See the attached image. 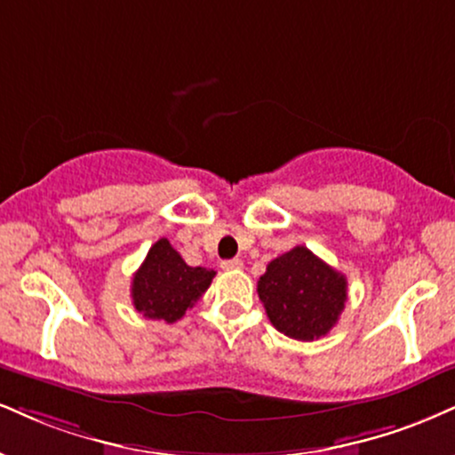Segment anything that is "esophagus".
<instances>
[{
    "label": "esophagus",
    "instance_id": "esophagus-1",
    "mask_svg": "<svg viewBox=\"0 0 455 455\" xmlns=\"http://www.w3.org/2000/svg\"><path fill=\"white\" fill-rule=\"evenodd\" d=\"M220 267H222L224 271H237V269H242L243 262L239 260V259H231V260H222Z\"/></svg>",
    "mask_w": 455,
    "mask_h": 455
}]
</instances>
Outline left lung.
Returning a JSON list of instances; mask_svg holds the SVG:
<instances>
[{
	"label": "left lung",
	"instance_id": "1",
	"mask_svg": "<svg viewBox=\"0 0 455 455\" xmlns=\"http://www.w3.org/2000/svg\"><path fill=\"white\" fill-rule=\"evenodd\" d=\"M259 297L277 331L297 341H314L337 324L347 300V280L297 245L267 265Z\"/></svg>",
	"mask_w": 455,
	"mask_h": 455
}]
</instances>
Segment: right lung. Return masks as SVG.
Masks as SVG:
<instances>
[{"mask_svg":"<svg viewBox=\"0 0 455 455\" xmlns=\"http://www.w3.org/2000/svg\"><path fill=\"white\" fill-rule=\"evenodd\" d=\"M213 275L216 271L205 267L186 265L169 239L163 237L148 250L146 260L135 271L131 299L144 317L172 324L201 299Z\"/></svg>","mask_w":455,"mask_h":455,"instance_id":"add662e5","label":"right lung"}]
</instances>
